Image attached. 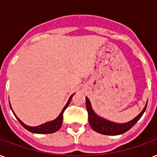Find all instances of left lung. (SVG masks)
I'll use <instances>...</instances> for the list:
<instances>
[{"label":"left lung","instance_id":"1","mask_svg":"<svg viewBox=\"0 0 157 157\" xmlns=\"http://www.w3.org/2000/svg\"><path fill=\"white\" fill-rule=\"evenodd\" d=\"M86 108H87V112L89 114L90 125L94 131L101 134H104V135H119L128 131L139 121V120L144 115L147 108V104L146 103L143 111L131 121L125 122V123H116V122L105 119L95 113V112L92 108L90 101L87 97H86Z\"/></svg>","mask_w":157,"mask_h":157}]
</instances>
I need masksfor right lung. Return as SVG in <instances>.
Returning <instances> with one entry per match:
<instances>
[{
	"mask_svg": "<svg viewBox=\"0 0 157 157\" xmlns=\"http://www.w3.org/2000/svg\"><path fill=\"white\" fill-rule=\"evenodd\" d=\"M74 94L70 96V98H69V99L67 100V103L66 105L64 106V107L63 108V110H62V112H60V114L58 116L57 118H55V119L53 120V121H47L45 122V123H44V124L37 125V126H29V125H27V124H24L22 121H20V120L18 119V117H17L15 115V113L13 112L10 104V106L11 110H12V112H13V115H14L16 118H17V120H18V121H19V123H20L27 130L32 132V133H34V134H52V133L58 131V130L61 128L62 123H63V112L64 111H65V109L67 107V106L69 105L70 102H71V98H72V96Z\"/></svg>",
	"mask_w": 157,
	"mask_h": 157,
	"instance_id": "add662e5",
	"label": "right lung"
}]
</instances>
